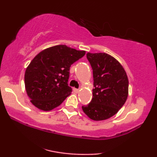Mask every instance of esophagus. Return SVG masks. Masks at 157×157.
Instances as JSON below:
<instances>
[{"label":"esophagus","instance_id":"obj_1","mask_svg":"<svg viewBox=\"0 0 157 157\" xmlns=\"http://www.w3.org/2000/svg\"><path fill=\"white\" fill-rule=\"evenodd\" d=\"M73 90H74V91L75 92V93H78V92L79 91V89H76V88H74V89H73Z\"/></svg>","mask_w":157,"mask_h":157}]
</instances>
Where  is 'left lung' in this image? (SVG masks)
Here are the masks:
<instances>
[{
    "instance_id": "8db88e82",
    "label": "left lung",
    "mask_w": 157,
    "mask_h": 157,
    "mask_svg": "<svg viewBox=\"0 0 157 157\" xmlns=\"http://www.w3.org/2000/svg\"><path fill=\"white\" fill-rule=\"evenodd\" d=\"M93 70V98L82 109L90 119L102 121L117 113L128 97V80L121 63L105 53H87Z\"/></svg>"
}]
</instances>
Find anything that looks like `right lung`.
Returning <instances> with one entry per match:
<instances>
[{"mask_svg": "<svg viewBox=\"0 0 157 157\" xmlns=\"http://www.w3.org/2000/svg\"><path fill=\"white\" fill-rule=\"evenodd\" d=\"M85 53V51L58 45L36 55L24 76L25 90L32 104L43 111L61 105L72 92L68 85L71 66Z\"/></svg>", "mask_w": 157, "mask_h": 157, "instance_id": "obj_1", "label": "right lung"}]
</instances>
